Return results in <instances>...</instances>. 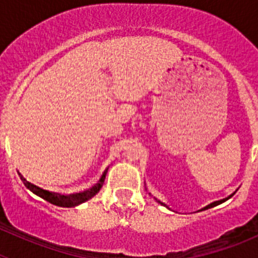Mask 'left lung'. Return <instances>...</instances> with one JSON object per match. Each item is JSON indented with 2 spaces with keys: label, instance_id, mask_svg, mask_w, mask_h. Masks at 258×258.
I'll use <instances>...</instances> for the list:
<instances>
[{
  "label": "left lung",
  "instance_id": "obj_1",
  "mask_svg": "<svg viewBox=\"0 0 258 258\" xmlns=\"http://www.w3.org/2000/svg\"><path fill=\"white\" fill-rule=\"evenodd\" d=\"M234 194H235V192H234ZM234 194H231V195H230L229 198H226V199H222V200H218V202L212 203V204H209V206H208V207H206V208H207V209H208V208H212V207H216V206H218V204H221V203L226 202V200H227V199H230V198H231L232 195H234ZM157 202H159V200H157ZM159 203H160V204H163V206H165V204H164V203H161V202H159ZM206 208H204V209H206Z\"/></svg>",
  "mask_w": 258,
  "mask_h": 258
}]
</instances>
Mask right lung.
<instances>
[{
  "label": "right lung",
  "instance_id": "1",
  "mask_svg": "<svg viewBox=\"0 0 258 258\" xmlns=\"http://www.w3.org/2000/svg\"><path fill=\"white\" fill-rule=\"evenodd\" d=\"M107 170L108 169L104 170L103 175H102L101 179H99V182L95 184L94 187H92L90 190L84 191V192L71 194V195H61V194L52 192V191L38 187V186H36V184H33V183H31L29 181H27V179L24 178V177H23L19 172L18 173H19L20 179L23 181V183L26 184V187L29 188V190H31L33 194H36L37 197L42 198V199H45L46 202L51 203V204H54V206L64 207V208H72V207L80 206V204H83V203L88 202L89 199H92L94 195H97V194L99 192V190H101L102 186H103V183H104V178H106Z\"/></svg>",
  "mask_w": 258,
  "mask_h": 258
}]
</instances>
